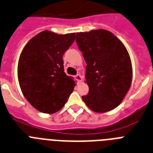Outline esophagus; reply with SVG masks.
Segmentation results:
<instances>
[{
    "label": "esophagus",
    "mask_w": 153,
    "mask_h": 153,
    "mask_svg": "<svg viewBox=\"0 0 153 153\" xmlns=\"http://www.w3.org/2000/svg\"><path fill=\"white\" fill-rule=\"evenodd\" d=\"M75 79L77 80L78 82H80L82 80V76L79 74H76V75L75 76Z\"/></svg>",
    "instance_id": "1"
}]
</instances>
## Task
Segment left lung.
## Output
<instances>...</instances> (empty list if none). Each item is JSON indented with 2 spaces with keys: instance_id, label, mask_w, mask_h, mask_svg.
Instances as JSON below:
<instances>
[{
  "instance_id": "1",
  "label": "left lung",
  "mask_w": 153,
  "mask_h": 153,
  "mask_svg": "<svg viewBox=\"0 0 153 153\" xmlns=\"http://www.w3.org/2000/svg\"><path fill=\"white\" fill-rule=\"evenodd\" d=\"M76 42L87 62L89 92L82 99L95 112L114 109L131 86L132 67L127 49L114 34L104 29L78 32Z\"/></svg>"
}]
</instances>
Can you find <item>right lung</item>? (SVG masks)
<instances>
[{"instance_id": "obj_1", "label": "right lung", "mask_w": 153, "mask_h": 153, "mask_svg": "<svg viewBox=\"0 0 153 153\" xmlns=\"http://www.w3.org/2000/svg\"><path fill=\"white\" fill-rule=\"evenodd\" d=\"M74 40L75 33L43 31L21 53L18 66L20 87L25 97L40 112L59 111L74 91L75 81L64 72L62 56Z\"/></svg>"}]
</instances>
